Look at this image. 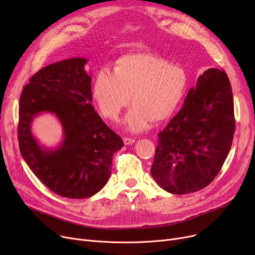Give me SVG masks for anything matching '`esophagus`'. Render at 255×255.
<instances>
[{"label":"esophagus","instance_id":"34e87169","mask_svg":"<svg viewBox=\"0 0 255 255\" xmlns=\"http://www.w3.org/2000/svg\"><path fill=\"white\" fill-rule=\"evenodd\" d=\"M124 143L126 144V145H128V144H131V143H133L135 141V139H133V138H130V137H124Z\"/></svg>","mask_w":255,"mask_h":255}]
</instances>
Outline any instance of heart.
Listing matches in <instances>:
<instances>
[{"label": "heart", "instance_id": "heart-1", "mask_svg": "<svg viewBox=\"0 0 255 255\" xmlns=\"http://www.w3.org/2000/svg\"><path fill=\"white\" fill-rule=\"evenodd\" d=\"M188 87L186 71L179 65L152 53H133L121 59L115 71L101 68L93 83V96L103 116L117 120L129 110L125 124L131 132H142L154 120L170 118L182 103Z\"/></svg>", "mask_w": 255, "mask_h": 255}]
</instances>
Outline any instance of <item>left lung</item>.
Instances as JSON below:
<instances>
[{"instance_id":"8db88e82","label":"left lung","mask_w":255,"mask_h":255,"mask_svg":"<svg viewBox=\"0 0 255 255\" xmlns=\"http://www.w3.org/2000/svg\"><path fill=\"white\" fill-rule=\"evenodd\" d=\"M236 130L230 79L211 68L197 78L180 112L158 134L151 173L172 194L207 187L230 153Z\"/></svg>"}]
</instances>
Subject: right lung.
<instances>
[{"instance_id":"obj_1","label":"right lung","mask_w":255,"mask_h":255,"mask_svg":"<svg viewBox=\"0 0 255 255\" xmlns=\"http://www.w3.org/2000/svg\"><path fill=\"white\" fill-rule=\"evenodd\" d=\"M85 58H71L40 69L19 99L18 142L25 163L46 187L61 196L88 198L109 181L114 154L124 142L91 104V76ZM42 112L60 121L64 138L55 149L40 146L30 125Z\"/></svg>"}]
</instances>
